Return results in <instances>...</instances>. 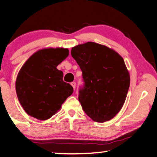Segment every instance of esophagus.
Wrapping results in <instances>:
<instances>
[{
  "mask_svg": "<svg viewBox=\"0 0 157 157\" xmlns=\"http://www.w3.org/2000/svg\"><path fill=\"white\" fill-rule=\"evenodd\" d=\"M71 85H72V87H73V89H75V87H76V83H75V82H71Z\"/></svg>",
  "mask_w": 157,
  "mask_h": 157,
  "instance_id": "1",
  "label": "esophagus"
}]
</instances>
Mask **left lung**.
Here are the masks:
<instances>
[{"label": "left lung", "mask_w": 157, "mask_h": 157, "mask_svg": "<svg viewBox=\"0 0 157 157\" xmlns=\"http://www.w3.org/2000/svg\"><path fill=\"white\" fill-rule=\"evenodd\" d=\"M71 54L82 72L85 86L78 99L83 110L96 122L110 121L122 108L130 86L124 59L115 50L92 41L72 47Z\"/></svg>", "instance_id": "8db88e82"}]
</instances>
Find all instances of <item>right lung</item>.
Segmentation results:
<instances>
[{"label": "right lung", "instance_id": "1", "mask_svg": "<svg viewBox=\"0 0 157 157\" xmlns=\"http://www.w3.org/2000/svg\"><path fill=\"white\" fill-rule=\"evenodd\" d=\"M68 55L67 48H44L33 54L20 69L16 91L29 116L47 120L72 94V85L64 82L63 72L57 68Z\"/></svg>", "mask_w": 157, "mask_h": 157}]
</instances>
